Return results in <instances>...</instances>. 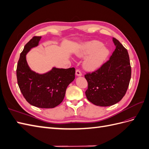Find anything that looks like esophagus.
Here are the masks:
<instances>
[{"mask_svg":"<svg viewBox=\"0 0 149 149\" xmlns=\"http://www.w3.org/2000/svg\"><path fill=\"white\" fill-rule=\"evenodd\" d=\"M76 75L77 76H82L81 72L80 70H76Z\"/></svg>","mask_w":149,"mask_h":149,"instance_id":"1","label":"esophagus"}]
</instances>
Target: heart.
<instances>
[{"mask_svg":"<svg viewBox=\"0 0 149 149\" xmlns=\"http://www.w3.org/2000/svg\"><path fill=\"white\" fill-rule=\"evenodd\" d=\"M75 55L84 58L83 66L85 69L93 71L100 68L109 56V51L97 40H92L82 43L75 50Z\"/></svg>","mask_w":149,"mask_h":149,"instance_id":"1","label":"heart"}]
</instances>
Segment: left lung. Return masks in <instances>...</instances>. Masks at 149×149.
I'll use <instances>...</instances> for the list:
<instances>
[{
    "label": "left lung",
    "mask_w": 149,
    "mask_h": 149,
    "mask_svg": "<svg viewBox=\"0 0 149 149\" xmlns=\"http://www.w3.org/2000/svg\"><path fill=\"white\" fill-rule=\"evenodd\" d=\"M112 41L116 49L109 60L97 71L84 75L88 84L86 96L89 101L99 106H109L119 102L131 78L127 50L115 38Z\"/></svg>",
    "instance_id": "obj_1"
}]
</instances>
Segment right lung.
<instances>
[{
    "label": "right lung",
    "instance_id": "add662e5",
    "mask_svg": "<svg viewBox=\"0 0 149 149\" xmlns=\"http://www.w3.org/2000/svg\"><path fill=\"white\" fill-rule=\"evenodd\" d=\"M42 37H33L20 53L17 68V83L22 94L31 105L53 108L63 101L66 88L75 78L74 68H53L39 74L31 70L26 60L30 49L37 47Z\"/></svg>",
    "mask_w": 149,
    "mask_h": 149
}]
</instances>
